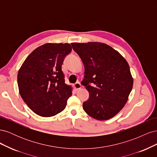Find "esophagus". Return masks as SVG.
Returning <instances> with one entry per match:
<instances>
[{
    "instance_id": "1",
    "label": "esophagus",
    "mask_w": 157,
    "mask_h": 157,
    "mask_svg": "<svg viewBox=\"0 0 157 157\" xmlns=\"http://www.w3.org/2000/svg\"><path fill=\"white\" fill-rule=\"evenodd\" d=\"M74 86H75V88L76 90H79V89H80V88H82V85H81V84H80L79 82H76V83L74 84Z\"/></svg>"
}]
</instances>
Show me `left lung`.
I'll return each mask as SVG.
<instances>
[{
  "label": "left lung",
  "instance_id": "left-lung-1",
  "mask_svg": "<svg viewBox=\"0 0 157 157\" xmlns=\"http://www.w3.org/2000/svg\"><path fill=\"white\" fill-rule=\"evenodd\" d=\"M84 65L81 84L89 92L83 103L88 115L98 121L115 117L124 107L133 87L126 60L111 46L101 42L71 44Z\"/></svg>",
  "mask_w": 157,
  "mask_h": 157
}]
</instances>
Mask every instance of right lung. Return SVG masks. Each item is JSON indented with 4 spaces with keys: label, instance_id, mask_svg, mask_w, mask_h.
Returning <instances> with one entry per match:
<instances>
[{
    "label": "right lung",
    "instance_id": "add662e5",
    "mask_svg": "<svg viewBox=\"0 0 157 157\" xmlns=\"http://www.w3.org/2000/svg\"><path fill=\"white\" fill-rule=\"evenodd\" d=\"M72 47L67 43H46L27 56L17 74L19 92L36 115L50 117L63 111L72 96L65 83L61 65Z\"/></svg>",
    "mask_w": 157,
    "mask_h": 157
}]
</instances>
